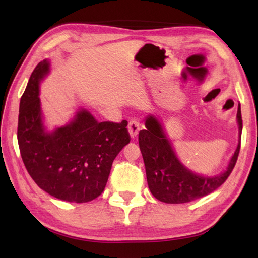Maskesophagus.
<instances>
[{"label": "esophagus", "mask_w": 258, "mask_h": 258, "mask_svg": "<svg viewBox=\"0 0 258 258\" xmlns=\"http://www.w3.org/2000/svg\"><path fill=\"white\" fill-rule=\"evenodd\" d=\"M127 131H128V134L131 136V139H135L139 134L140 124L138 122H135V120H131L128 125H127Z\"/></svg>", "instance_id": "esophagus-1"}]
</instances>
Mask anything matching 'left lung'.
Segmentation results:
<instances>
[{
  "label": "left lung",
  "mask_w": 258,
  "mask_h": 258,
  "mask_svg": "<svg viewBox=\"0 0 258 258\" xmlns=\"http://www.w3.org/2000/svg\"><path fill=\"white\" fill-rule=\"evenodd\" d=\"M236 119L238 144L226 169L214 176H207L194 173L179 161L161 120L155 115H147L145 130H141L139 133V144L144 160L147 184L155 199L167 204H183L211 194L220 187L232 173L239 154L243 128L239 104Z\"/></svg>",
  "instance_id": "left-lung-1"
}]
</instances>
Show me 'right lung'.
<instances>
[{
  "instance_id": "1",
  "label": "right lung",
  "mask_w": 258,
  "mask_h": 258,
  "mask_svg": "<svg viewBox=\"0 0 258 258\" xmlns=\"http://www.w3.org/2000/svg\"><path fill=\"white\" fill-rule=\"evenodd\" d=\"M50 72L51 61L43 59L21 97L18 142L22 160L46 193L71 203L91 202L102 194L113 161L130 143L127 122L100 123L81 107L69 123L48 131L40 90Z\"/></svg>"
}]
</instances>
